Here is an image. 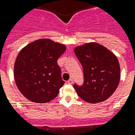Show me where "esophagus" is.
Listing matches in <instances>:
<instances>
[{
    "label": "esophagus",
    "mask_w": 135,
    "mask_h": 135,
    "mask_svg": "<svg viewBox=\"0 0 135 135\" xmlns=\"http://www.w3.org/2000/svg\"><path fill=\"white\" fill-rule=\"evenodd\" d=\"M67 83L69 84H73V79H70L69 80V81H67Z\"/></svg>",
    "instance_id": "esophagus-1"
}]
</instances>
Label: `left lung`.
Segmentation results:
<instances>
[{
  "label": "left lung",
  "instance_id": "left-lung-1",
  "mask_svg": "<svg viewBox=\"0 0 135 135\" xmlns=\"http://www.w3.org/2000/svg\"><path fill=\"white\" fill-rule=\"evenodd\" d=\"M74 52L84 68V84L74 85L78 95L90 103L105 101L120 83V67L117 56L96 42L78 46Z\"/></svg>",
  "mask_w": 135,
  "mask_h": 135
}]
</instances>
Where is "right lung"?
<instances>
[{"instance_id": "right-lung-1", "label": "right lung", "mask_w": 135, "mask_h": 135, "mask_svg": "<svg viewBox=\"0 0 135 135\" xmlns=\"http://www.w3.org/2000/svg\"><path fill=\"white\" fill-rule=\"evenodd\" d=\"M64 45L40 39L23 47L14 65V78L20 92L32 102L45 103L58 95L64 84L57 60Z\"/></svg>"}]
</instances>
